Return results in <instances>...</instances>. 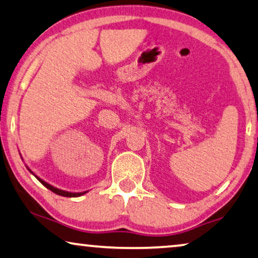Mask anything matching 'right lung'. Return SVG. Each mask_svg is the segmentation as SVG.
Listing matches in <instances>:
<instances>
[{
	"instance_id": "obj_1",
	"label": "right lung",
	"mask_w": 258,
	"mask_h": 258,
	"mask_svg": "<svg viewBox=\"0 0 258 258\" xmlns=\"http://www.w3.org/2000/svg\"><path fill=\"white\" fill-rule=\"evenodd\" d=\"M36 177H37V176H36ZM37 178H38V177H37ZM38 180H39V182H40L41 184H43L44 186L47 187L48 190H51L52 192H54V194L59 195V196H63V197H80V196H82V195L86 194V192H80V194H72V192L62 191V190L56 189V187H53L52 185H49V184H47L46 182H44V180H43V179H40V178H38Z\"/></svg>"
}]
</instances>
